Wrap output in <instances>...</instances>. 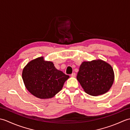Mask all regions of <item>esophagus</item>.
<instances>
[{"label": "esophagus", "mask_w": 130, "mask_h": 130, "mask_svg": "<svg viewBox=\"0 0 130 130\" xmlns=\"http://www.w3.org/2000/svg\"><path fill=\"white\" fill-rule=\"evenodd\" d=\"M76 76V74L75 73H72L71 74V77H75Z\"/></svg>", "instance_id": "esophagus-1"}]
</instances>
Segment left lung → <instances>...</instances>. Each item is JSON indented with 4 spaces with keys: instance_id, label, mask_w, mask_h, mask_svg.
<instances>
[{
    "instance_id": "obj_1",
    "label": "left lung",
    "mask_w": 130,
    "mask_h": 130,
    "mask_svg": "<svg viewBox=\"0 0 130 130\" xmlns=\"http://www.w3.org/2000/svg\"><path fill=\"white\" fill-rule=\"evenodd\" d=\"M76 79L87 94L97 96L106 93L111 88L114 71L109 63L100 59L84 61L80 66Z\"/></svg>"
}]
</instances>
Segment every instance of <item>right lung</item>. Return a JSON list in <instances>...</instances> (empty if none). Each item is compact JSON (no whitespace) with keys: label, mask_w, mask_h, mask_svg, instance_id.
<instances>
[{"label":"right lung","mask_w":130,"mask_h":130,"mask_svg":"<svg viewBox=\"0 0 130 130\" xmlns=\"http://www.w3.org/2000/svg\"><path fill=\"white\" fill-rule=\"evenodd\" d=\"M69 78L57 70L54 63L38 57L27 63L22 71L25 87L32 95L40 99L51 98L62 89Z\"/></svg>","instance_id":"obj_1"}]
</instances>
